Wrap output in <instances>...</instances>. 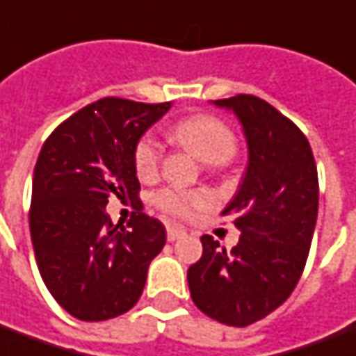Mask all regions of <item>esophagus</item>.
Instances as JSON below:
<instances>
[{
	"mask_svg": "<svg viewBox=\"0 0 356 356\" xmlns=\"http://www.w3.org/2000/svg\"><path fill=\"white\" fill-rule=\"evenodd\" d=\"M186 235V231L183 227H177V225H168V241L173 243V241H179Z\"/></svg>",
	"mask_w": 356,
	"mask_h": 356,
	"instance_id": "obj_1",
	"label": "esophagus"
}]
</instances>
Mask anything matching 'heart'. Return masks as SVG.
<instances>
[{
    "instance_id": "b5f03b06",
    "label": "heart",
    "mask_w": 356,
    "mask_h": 356,
    "mask_svg": "<svg viewBox=\"0 0 356 356\" xmlns=\"http://www.w3.org/2000/svg\"><path fill=\"white\" fill-rule=\"evenodd\" d=\"M173 136L181 146L188 148L198 160L210 165H221L237 152V138L227 127L210 115H196L173 127ZM160 144L152 136H144L135 148V171L140 179H152L160 168ZM156 206L163 212L181 218H193L198 210L212 202L206 193L163 188L154 196Z\"/></svg>"
}]
</instances>
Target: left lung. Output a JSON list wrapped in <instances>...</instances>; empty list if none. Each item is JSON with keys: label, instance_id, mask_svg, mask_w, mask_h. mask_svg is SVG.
<instances>
[{"label": "left lung", "instance_id": "1", "mask_svg": "<svg viewBox=\"0 0 356 356\" xmlns=\"http://www.w3.org/2000/svg\"><path fill=\"white\" fill-rule=\"evenodd\" d=\"M233 111L247 138V170L223 216H235L237 247L202 235L186 280L195 305L221 324L245 327L287 300L307 264L318 218V171L307 136L250 94L212 102Z\"/></svg>", "mask_w": 356, "mask_h": 356}]
</instances>
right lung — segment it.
Masks as SVG:
<instances>
[{
  "mask_svg": "<svg viewBox=\"0 0 356 356\" xmlns=\"http://www.w3.org/2000/svg\"><path fill=\"white\" fill-rule=\"evenodd\" d=\"M171 108L104 98L49 135L32 177L31 237L51 297L76 320L102 322L135 307L165 227L144 212L127 227L106 212L111 195L138 196L135 148Z\"/></svg>",
  "mask_w": 356,
  "mask_h": 356,
  "instance_id": "obj_1",
  "label": "right lung"
}]
</instances>
